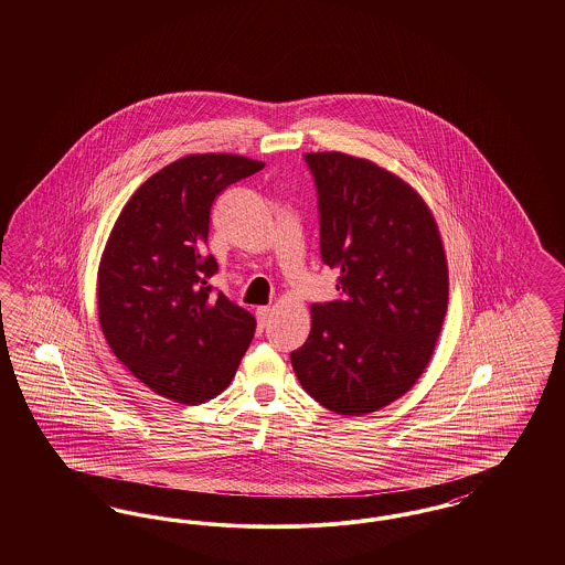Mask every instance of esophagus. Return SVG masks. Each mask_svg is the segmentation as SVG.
Segmentation results:
<instances>
[{"label":"esophagus","mask_w":565,"mask_h":565,"mask_svg":"<svg viewBox=\"0 0 565 565\" xmlns=\"http://www.w3.org/2000/svg\"><path fill=\"white\" fill-rule=\"evenodd\" d=\"M269 318L270 307H258V309H256V320H258V326H260V328H265V326H267Z\"/></svg>","instance_id":"esophagus-1"}]
</instances>
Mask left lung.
<instances>
[{
  "mask_svg": "<svg viewBox=\"0 0 565 565\" xmlns=\"http://www.w3.org/2000/svg\"><path fill=\"white\" fill-rule=\"evenodd\" d=\"M320 205L323 265L339 300L311 305V332L290 353L305 392L339 415L398 401L426 371L445 322L449 267L422 194L345 152H307Z\"/></svg>",
  "mask_w": 565,
  "mask_h": 565,
  "instance_id": "obj_1",
  "label": "left lung"
}]
</instances>
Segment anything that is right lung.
Returning <instances> with one entry per match:
<instances>
[{
	"instance_id": "add662e5",
	"label": "right lung",
	"mask_w": 565,
	"mask_h": 565,
	"mask_svg": "<svg viewBox=\"0 0 565 565\" xmlns=\"http://www.w3.org/2000/svg\"><path fill=\"white\" fill-rule=\"evenodd\" d=\"M239 154H189L135 190L97 270L99 323L114 355L152 392L201 404L228 387L256 320L214 295L207 256L215 196L260 171Z\"/></svg>"
}]
</instances>
